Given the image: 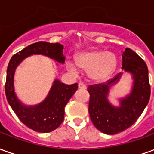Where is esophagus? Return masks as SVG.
<instances>
[{"mask_svg":"<svg viewBox=\"0 0 154 154\" xmlns=\"http://www.w3.org/2000/svg\"><path fill=\"white\" fill-rule=\"evenodd\" d=\"M78 88H80V89H86L87 87H86V85L83 82H79L78 83Z\"/></svg>","mask_w":154,"mask_h":154,"instance_id":"34e87169","label":"esophagus"}]
</instances>
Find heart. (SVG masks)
I'll list each match as a JSON object with an SVG mask.
<instances>
[{
    "instance_id": "1",
    "label": "heart",
    "mask_w": 154,
    "mask_h": 154,
    "mask_svg": "<svg viewBox=\"0 0 154 154\" xmlns=\"http://www.w3.org/2000/svg\"><path fill=\"white\" fill-rule=\"evenodd\" d=\"M77 66L87 71L88 77L91 80L101 82L107 80L113 74L117 66V59L110 52L91 49L77 54L75 56ZM67 68L71 72L76 73L77 67L72 62H67Z\"/></svg>"
}]
</instances>
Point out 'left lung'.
<instances>
[{
    "mask_svg": "<svg viewBox=\"0 0 154 154\" xmlns=\"http://www.w3.org/2000/svg\"><path fill=\"white\" fill-rule=\"evenodd\" d=\"M122 69L132 74L134 84L129 95L119 100V106H113L107 96L111 86L122 75L118 73L105 83L91 85L89 115L94 126L104 134L113 135L134 124L141 116L150 98L149 70L145 62L135 52L125 48L122 54Z\"/></svg>",
    "mask_w": 154,
    "mask_h": 154,
    "instance_id": "left-lung-1",
    "label": "left lung"
}]
</instances>
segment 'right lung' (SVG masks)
Returning a JSON list of instances; mask_svg holds the SVG:
<instances>
[{"label": "right lung", "mask_w": 154, "mask_h": 154, "mask_svg": "<svg viewBox=\"0 0 154 154\" xmlns=\"http://www.w3.org/2000/svg\"><path fill=\"white\" fill-rule=\"evenodd\" d=\"M63 46L56 43L37 42L30 44L11 58L7 67L5 91L8 103L20 120L29 129L39 133H48L56 129L64 119V108L77 90V83L66 85L56 80L45 100L38 105L28 106L22 104L14 91V74L19 64L33 54H42L60 63H64Z\"/></svg>", "instance_id": "obj_1"}]
</instances>
